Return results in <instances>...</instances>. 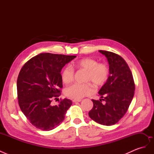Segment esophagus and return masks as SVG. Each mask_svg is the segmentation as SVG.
<instances>
[{"label":"esophagus","instance_id":"1","mask_svg":"<svg viewBox=\"0 0 154 154\" xmlns=\"http://www.w3.org/2000/svg\"><path fill=\"white\" fill-rule=\"evenodd\" d=\"M82 101V100H73L72 101L74 103H76V102H80Z\"/></svg>","mask_w":154,"mask_h":154}]
</instances>
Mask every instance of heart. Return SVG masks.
Returning a JSON list of instances; mask_svg holds the SVG:
<instances>
[{"mask_svg":"<svg viewBox=\"0 0 154 154\" xmlns=\"http://www.w3.org/2000/svg\"><path fill=\"white\" fill-rule=\"evenodd\" d=\"M72 66L78 69L87 71L85 82L92 83L95 87L104 85L109 78V69L106 64L98 63L97 60L85 58L74 62ZM74 70L70 66H66L62 71L61 78L62 82L67 84L71 83L74 78ZM93 89L89 83H74L65 90V94L69 98L80 100L84 96L91 94Z\"/></svg>","mask_w":154,"mask_h":154,"instance_id":"heart-1","label":"heart"}]
</instances>
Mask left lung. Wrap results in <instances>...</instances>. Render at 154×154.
<instances>
[{"mask_svg":"<svg viewBox=\"0 0 154 154\" xmlns=\"http://www.w3.org/2000/svg\"><path fill=\"white\" fill-rule=\"evenodd\" d=\"M99 51L108 60L109 76L98 92L101 99L92 100L93 107L88 116L97 123L110 126L118 123L127 112L134 95L135 84L132 72L122 57L110 51Z\"/></svg>","mask_w":154,"mask_h":154,"instance_id":"8db88e82","label":"left lung"}]
</instances>
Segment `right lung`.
<instances>
[{"instance_id": "right-lung-1", "label": "right lung", "mask_w": 154, "mask_h": 154, "mask_svg": "<svg viewBox=\"0 0 154 154\" xmlns=\"http://www.w3.org/2000/svg\"><path fill=\"white\" fill-rule=\"evenodd\" d=\"M76 57L40 53L22 67L17 82L18 105L27 119L37 128L49 131L64 120L72 101L66 98L58 105H53L51 101L60 95L62 68Z\"/></svg>"}]
</instances>
